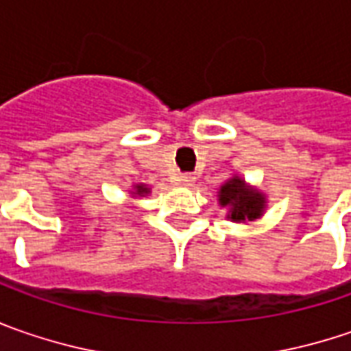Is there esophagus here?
<instances>
[{
    "mask_svg": "<svg viewBox=\"0 0 351 351\" xmlns=\"http://www.w3.org/2000/svg\"><path fill=\"white\" fill-rule=\"evenodd\" d=\"M178 182H180V184H184V186H191L192 182H194V178H192V176H189V175H184V176H180V178H178Z\"/></svg>",
    "mask_w": 351,
    "mask_h": 351,
    "instance_id": "1",
    "label": "esophagus"
}]
</instances>
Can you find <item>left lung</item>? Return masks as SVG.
Segmentation results:
<instances>
[{
    "label": "left lung",
    "instance_id": "obj_1",
    "mask_svg": "<svg viewBox=\"0 0 351 351\" xmlns=\"http://www.w3.org/2000/svg\"><path fill=\"white\" fill-rule=\"evenodd\" d=\"M220 206L228 208V218L232 221H253L265 212V194L253 186H247L243 178L232 176L220 186Z\"/></svg>",
    "mask_w": 351,
    "mask_h": 351
}]
</instances>
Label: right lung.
Listing matches in <instances>:
<instances>
[{
    "instance_id": "1",
    "label": "right lung",
    "mask_w": 351,
    "mask_h": 351,
    "mask_svg": "<svg viewBox=\"0 0 351 351\" xmlns=\"http://www.w3.org/2000/svg\"><path fill=\"white\" fill-rule=\"evenodd\" d=\"M149 192H151V189L145 186V184H135V186H133V191H131V194H133V196H145V194H149Z\"/></svg>"
}]
</instances>
